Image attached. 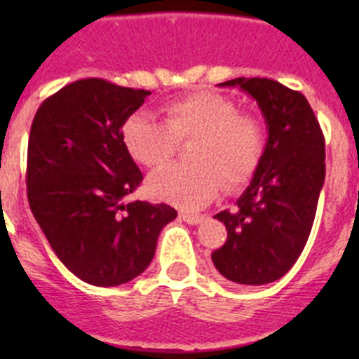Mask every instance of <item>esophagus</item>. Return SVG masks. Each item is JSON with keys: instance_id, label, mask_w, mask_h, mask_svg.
Instances as JSON below:
<instances>
[{"instance_id": "1", "label": "esophagus", "mask_w": 359, "mask_h": 359, "mask_svg": "<svg viewBox=\"0 0 359 359\" xmlns=\"http://www.w3.org/2000/svg\"><path fill=\"white\" fill-rule=\"evenodd\" d=\"M180 219L184 220V222L191 224V226H198V224L201 222L205 217L203 215H193V213H180Z\"/></svg>"}]
</instances>
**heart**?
<instances>
[{
	"instance_id": "heart-1",
	"label": "heart",
	"mask_w": 359,
	"mask_h": 359,
	"mask_svg": "<svg viewBox=\"0 0 359 359\" xmlns=\"http://www.w3.org/2000/svg\"><path fill=\"white\" fill-rule=\"evenodd\" d=\"M165 121L146 112L128 116L121 126L126 153L147 168H158L175 153V140H193L187 149L191 165L163 166L149 179V191L186 210L205 206L222 184L247 182L266 147L264 123L241 114L233 99L198 92L163 107Z\"/></svg>"
}]
</instances>
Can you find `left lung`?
Instances as JSON below:
<instances>
[{
    "instance_id": "1",
    "label": "left lung",
    "mask_w": 359,
    "mask_h": 359,
    "mask_svg": "<svg viewBox=\"0 0 359 359\" xmlns=\"http://www.w3.org/2000/svg\"><path fill=\"white\" fill-rule=\"evenodd\" d=\"M262 111L267 142L250 186L224 222L227 240L212 253L213 266L231 283L266 285L292 269L309 238L325 182V137L300 92L267 78H236Z\"/></svg>"
}]
</instances>
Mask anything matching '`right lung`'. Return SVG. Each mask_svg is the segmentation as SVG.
I'll list each match as a JSON object with an SVG mask.
<instances>
[{"mask_svg":"<svg viewBox=\"0 0 359 359\" xmlns=\"http://www.w3.org/2000/svg\"><path fill=\"white\" fill-rule=\"evenodd\" d=\"M147 90L79 79L39 106L27 147V200L60 262L85 283L116 287L146 271L177 210L125 203L142 182L121 126Z\"/></svg>","mask_w":359,"mask_h":359,"instance_id":"right-lung-1","label":"right lung"}]
</instances>
